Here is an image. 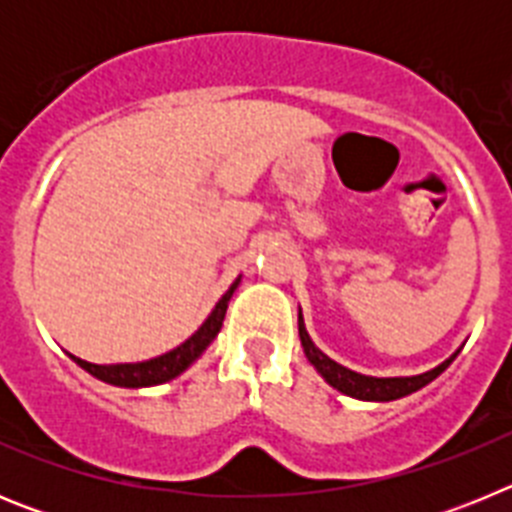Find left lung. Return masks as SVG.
Segmentation results:
<instances>
[{
	"instance_id": "obj_1",
	"label": "left lung",
	"mask_w": 512,
	"mask_h": 512,
	"mask_svg": "<svg viewBox=\"0 0 512 512\" xmlns=\"http://www.w3.org/2000/svg\"><path fill=\"white\" fill-rule=\"evenodd\" d=\"M297 325H300V341H302V348H305V356L307 361L315 366V372H318L320 377L333 387V390L343 392V395L348 397H356V400L390 402V400H400V397L413 395V392H418L420 387L431 384L433 379H436L461 351L459 346L449 359L441 361V364L433 366V369H428V372L413 374V377H369V374L354 372V369H348V366L338 364V361H333L330 356H325L323 351L312 343L310 333H307L305 328L302 310L297 312Z\"/></svg>"
}]
</instances>
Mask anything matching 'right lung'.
Masks as SVG:
<instances>
[{
    "mask_svg": "<svg viewBox=\"0 0 512 512\" xmlns=\"http://www.w3.org/2000/svg\"><path fill=\"white\" fill-rule=\"evenodd\" d=\"M238 284H241V277L235 279V282L228 287V292L217 300V305L212 307V312L205 318V323L194 330L187 341L179 343V346L171 348V351H166V354L153 356V359H146V361H130V364H92V361H84L74 354L69 356L81 366V369H84V372L97 377L99 382L115 384V387L140 390V387H156V384L171 382V379H176L179 374L187 372L189 366L205 354L207 346L215 341L220 328H223L225 312H228V302L230 297H233L235 289H238Z\"/></svg>",
    "mask_w": 512,
    "mask_h": 512,
    "instance_id": "obj_1",
    "label": "right lung"
}]
</instances>
